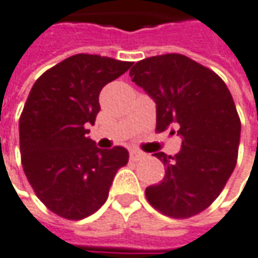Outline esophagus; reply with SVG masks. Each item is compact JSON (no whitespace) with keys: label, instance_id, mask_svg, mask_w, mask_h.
Returning <instances> with one entry per match:
<instances>
[{"label":"esophagus","instance_id":"34e87169","mask_svg":"<svg viewBox=\"0 0 258 258\" xmlns=\"http://www.w3.org/2000/svg\"><path fill=\"white\" fill-rule=\"evenodd\" d=\"M143 158L144 153L139 152V150H131V152H130V159L133 160V162H137V160L143 159Z\"/></svg>","mask_w":258,"mask_h":258}]
</instances>
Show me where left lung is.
Wrapping results in <instances>:
<instances>
[{
  "label": "left lung",
  "instance_id": "obj_1",
  "mask_svg": "<svg viewBox=\"0 0 258 258\" xmlns=\"http://www.w3.org/2000/svg\"><path fill=\"white\" fill-rule=\"evenodd\" d=\"M130 76L156 102V131L175 125L182 137L175 156L155 153L166 172L146 199L165 216L192 218L218 199L236 165L241 121L232 95L215 71L181 53L142 59Z\"/></svg>",
  "mask_w": 258,
  "mask_h": 258
}]
</instances>
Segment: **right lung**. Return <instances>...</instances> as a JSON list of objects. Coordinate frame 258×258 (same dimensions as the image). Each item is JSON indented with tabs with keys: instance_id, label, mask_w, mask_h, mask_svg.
Returning <instances> with one entry per match:
<instances>
[{
	"instance_id": "right-lung-1",
	"label": "right lung",
	"mask_w": 258,
	"mask_h": 258,
	"mask_svg": "<svg viewBox=\"0 0 258 258\" xmlns=\"http://www.w3.org/2000/svg\"><path fill=\"white\" fill-rule=\"evenodd\" d=\"M131 66L100 55H73L46 70L24 103L19 121L24 174L39 200L64 219H84L99 210L116 171L128 162L124 147L98 149L87 125L100 111L102 87Z\"/></svg>"
}]
</instances>
